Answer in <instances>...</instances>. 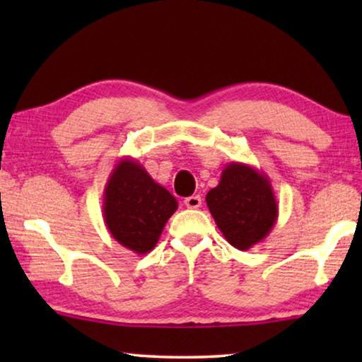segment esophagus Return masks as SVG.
Masks as SVG:
<instances>
[{
  "mask_svg": "<svg viewBox=\"0 0 362 362\" xmlns=\"http://www.w3.org/2000/svg\"><path fill=\"white\" fill-rule=\"evenodd\" d=\"M201 203H203V199H201V196L198 194L188 196V198L183 201V204H185L188 209H198V207H201Z\"/></svg>",
  "mask_w": 362,
  "mask_h": 362,
  "instance_id": "esophagus-1",
  "label": "esophagus"
}]
</instances>
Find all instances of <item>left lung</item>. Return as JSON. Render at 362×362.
I'll use <instances>...</instances> for the list:
<instances>
[{
    "label": "left lung",
    "mask_w": 362,
    "mask_h": 362,
    "mask_svg": "<svg viewBox=\"0 0 362 362\" xmlns=\"http://www.w3.org/2000/svg\"><path fill=\"white\" fill-rule=\"evenodd\" d=\"M206 203L225 240L247 250L262 243L278 220V201L272 182L262 170L244 163H230Z\"/></svg>",
    "instance_id": "obj_1"
}]
</instances>
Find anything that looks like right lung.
<instances>
[{"mask_svg": "<svg viewBox=\"0 0 362 362\" xmlns=\"http://www.w3.org/2000/svg\"><path fill=\"white\" fill-rule=\"evenodd\" d=\"M103 222L121 246L145 255L155 249L179 203L131 156L121 158L103 189Z\"/></svg>", "mask_w": 362, "mask_h": 362, "instance_id": "obj_1", "label": "right lung"}]
</instances>
